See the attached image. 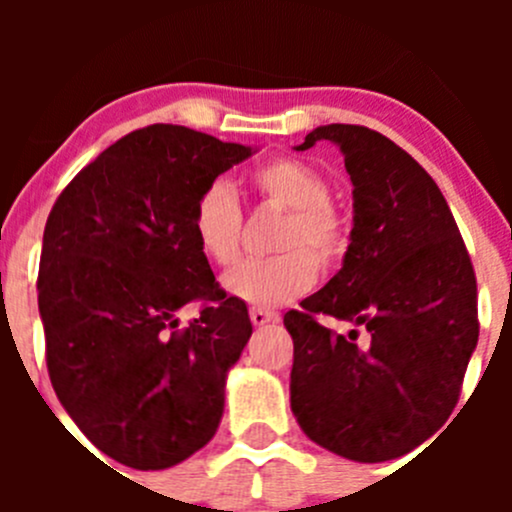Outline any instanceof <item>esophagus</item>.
I'll return each instance as SVG.
<instances>
[{
    "instance_id": "1",
    "label": "esophagus",
    "mask_w": 512,
    "mask_h": 512,
    "mask_svg": "<svg viewBox=\"0 0 512 512\" xmlns=\"http://www.w3.org/2000/svg\"><path fill=\"white\" fill-rule=\"evenodd\" d=\"M250 319H252V324H255V327H262V324H267V322H277V319H280V314L272 312V309L252 307L250 309Z\"/></svg>"
}]
</instances>
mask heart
I'll use <instances>...</instances> for the list:
<instances>
[{"label":"heart","instance_id":"1","mask_svg":"<svg viewBox=\"0 0 512 512\" xmlns=\"http://www.w3.org/2000/svg\"><path fill=\"white\" fill-rule=\"evenodd\" d=\"M250 185L265 203L287 210L277 230V255L247 260L227 272L223 285L232 297L255 307H280L307 292L320 265H332L347 250V223L329 203V183L314 165L299 158H275L252 170ZM190 230L213 265L230 267L240 257L242 210L223 180L198 195Z\"/></svg>","mask_w":512,"mask_h":512}]
</instances>
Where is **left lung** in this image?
I'll return each instance as SVG.
<instances>
[{
	"instance_id": "obj_1",
	"label": "left lung",
	"mask_w": 512,
	"mask_h": 512,
	"mask_svg": "<svg viewBox=\"0 0 512 512\" xmlns=\"http://www.w3.org/2000/svg\"><path fill=\"white\" fill-rule=\"evenodd\" d=\"M332 141L352 178L354 227L342 270L285 314L294 342L289 401L327 451L379 463L431 438L461 396L478 344V287L446 198L404 148L366 126L329 123L297 151ZM317 313L370 332L359 345Z\"/></svg>"
}]
</instances>
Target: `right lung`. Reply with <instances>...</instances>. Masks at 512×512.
I'll use <instances>...</instances> for the list:
<instances>
[{
	"label": "right lung",
	"mask_w": 512,
	"mask_h": 512,
	"mask_svg": "<svg viewBox=\"0 0 512 512\" xmlns=\"http://www.w3.org/2000/svg\"><path fill=\"white\" fill-rule=\"evenodd\" d=\"M173 123L108 146L44 227L39 314L49 379L98 451L138 471L193 456L218 431L225 379L252 334L190 230L198 195L252 156ZM203 301L178 328L177 309Z\"/></svg>",
	"instance_id": "right-lung-1"
}]
</instances>
